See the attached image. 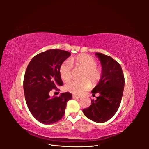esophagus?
Segmentation results:
<instances>
[{
  "instance_id": "34e87169",
  "label": "esophagus",
  "mask_w": 149,
  "mask_h": 149,
  "mask_svg": "<svg viewBox=\"0 0 149 149\" xmlns=\"http://www.w3.org/2000/svg\"><path fill=\"white\" fill-rule=\"evenodd\" d=\"M81 96H76V95H73V99H79L80 98Z\"/></svg>"
}]
</instances>
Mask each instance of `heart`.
Segmentation results:
<instances>
[{
    "mask_svg": "<svg viewBox=\"0 0 149 149\" xmlns=\"http://www.w3.org/2000/svg\"><path fill=\"white\" fill-rule=\"evenodd\" d=\"M73 66L75 68L83 69L79 80H71L65 86L67 90L74 94H81L93 85L100 81L102 76L101 68L97 66V61L93 56L81 54L71 57L69 60L65 61L61 65L59 73L61 79L66 82L71 78V71ZM90 81L89 82V81Z\"/></svg>",
    "mask_w": 149,
    "mask_h": 149,
    "instance_id": "1",
    "label": "heart"
}]
</instances>
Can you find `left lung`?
<instances>
[{"instance_id": "8db88e82", "label": "left lung", "mask_w": 149, "mask_h": 149, "mask_svg": "<svg viewBox=\"0 0 149 149\" xmlns=\"http://www.w3.org/2000/svg\"><path fill=\"white\" fill-rule=\"evenodd\" d=\"M102 67V76L93 91V96H100L91 100V104L83 110L88 118L102 123L109 120L118 110L124 88V76L118 62L111 56L96 53Z\"/></svg>"}]
</instances>
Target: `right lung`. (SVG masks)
<instances>
[{"label":"right lung","instance_id":"1","mask_svg":"<svg viewBox=\"0 0 149 149\" xmlns=\"http://www.w3.org/2000/svg\"><path fill=\"white\" fill-rule=\"evenodd\" d=\"M71 55L61 49H52L35 56L26 68L24 79L25 98L34 118L41 123L49 124L63 117L66 102L72 94L66 92L59 97L49 96L52 89L63 84L59 73L61 65Z\"/></svg>","mask_w":149,"mask_h":149}]
</instances>
